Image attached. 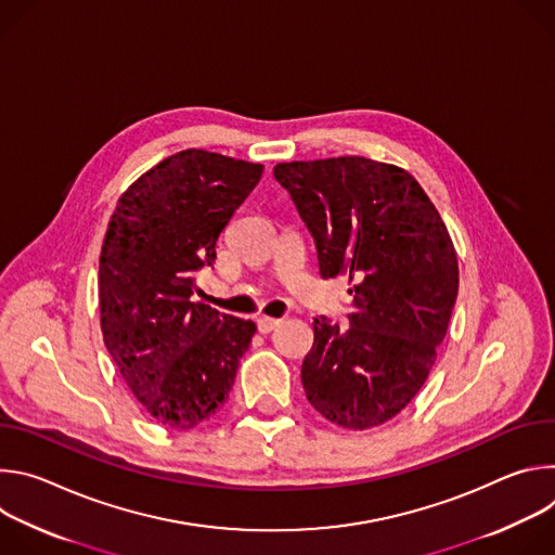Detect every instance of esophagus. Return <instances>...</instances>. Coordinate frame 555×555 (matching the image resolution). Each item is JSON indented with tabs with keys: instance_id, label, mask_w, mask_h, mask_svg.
<instances>
[{
	"instance_id": "esophagus-1",
	"label": "esophagus",
	"mask_w": 555,
	"mask_h": 555,
	"mask_svg": "<svg viewBox=\"0 0 555 555\" xmlns=\"http://www.w3.org/2000/svg\"><path fill=\"white\" fill-rule=\"evenodd\" d=\"M279 319H272V315H259L257 319V327L261 334H270L274 327H279Z\"/></svg>"
}]
</instances>
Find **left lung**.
<instances>
[{
  "label": "left lung",
  "instance_id": "8db88e82",
  "mask_svg": "<svg viewBox=\"0 0 555 555\" xmlns=\"http://www.w3.org/2000/svg\"><path fill=\"white\" fill-rule=\"evenodd\" d=\"M307 223L323 279L347 276L349 327L313 319L300 379L332 424L369 430L424 386L459 289L450 232L404 169L362 155L274 167Z\"/></svg>",
  "mask_w": 555,
  "mask_h": 555
}]
</instances>
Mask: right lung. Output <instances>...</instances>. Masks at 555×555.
<instances>
[{
	"mask_svg": "<svg viewBox=\"0 0 555 555\" xmlns=\"http://www.w3.org/2000/svg\"><path fill=\"white\" fill-rule=\"evenodd\" d=\"M263 165L186 149L118 199L99 263L105 347L146 415L165 428L208 422L228 400L257 325L195 300V272Z\"/></svg>",
	"mask_w": 555,
	"mask_h": 555,
	"instance_id": "1",
	"label": "right lung"
}]
</instances>
